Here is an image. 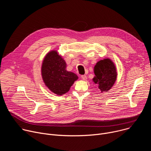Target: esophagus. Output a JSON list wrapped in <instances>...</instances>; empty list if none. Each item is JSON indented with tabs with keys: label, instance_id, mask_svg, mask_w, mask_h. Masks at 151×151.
Instances as JSON below:
<instances>
[{
	"label": "esophagus",
	"instance_id": "1",
	"mask_svg": "<svg viewBox=\"0 0 151 151\" xmlns=\"http://www.w3.org/2000/svg\"><path fill=\"white\" fill-rule=\"evenodd\" d=\"M81 78L83 80H86V79H87V76H86V75H81Z\"/></svg>",
	"mask_w": 151,
	"mask_h": 151
}]
</instances>
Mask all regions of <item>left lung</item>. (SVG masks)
<instances>
[{
	"instance_id": "1",
	"label": "left lung",
	"mask_w": 151,
	"mask_h": 151,
	"mask_svg": "<svg viewBox=\"0 0 151 151\" xmlns=\"http://www.w3.org/2000/svg\"><path fill=\"white\" fill-rule=\"evenodd\" d=\"M96 76L93 79L101 92H107L114 85L117 76L115 66L111 60L106 58L97 63L94 69Z\"/></svg>"
}]
</instances>
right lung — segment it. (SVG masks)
I'll return each instance as SVG.
<instances>
[{
	"label": "right lung",
	"instance_id": "add662e5",
	"mask_svg": "<svg viewBox=\"0 0 151 151\" xmlns=\"http://www.w3.org/2000/svg\"><path fill=\"white\" fill-rule=\"evenodd\" d=\"M66 63L56 51L48 52L42 65V76L47 87L54 93L63 95L68 92L78 76L66 70Z\"/></svg>",
	"mask_w": 151,
	"mask_h": 151
}]
</instances>
